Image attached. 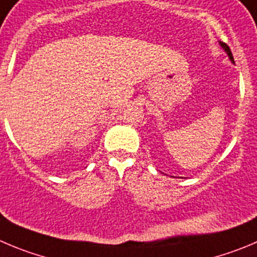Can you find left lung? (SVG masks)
<instances>
[{"mask_svg":"<svg viewBox=\"0 0 257 257\" xmlns=\"http://www.w3.org/2000/svg\"><path fill=\"white\" fill-rule=\"evenodd\" d=\"M220 45H222L223 49H224V50H226V52H227V54H228L229 59H231V61L233 62V63H234V61H233V56H232V52H231V49H229L228 45H227L226 43H222V42H220Z\"/></svg>","mask_w":257,"mask_h":257,"instance_id":"obj_1","label":"left lung"}]
</instances>
